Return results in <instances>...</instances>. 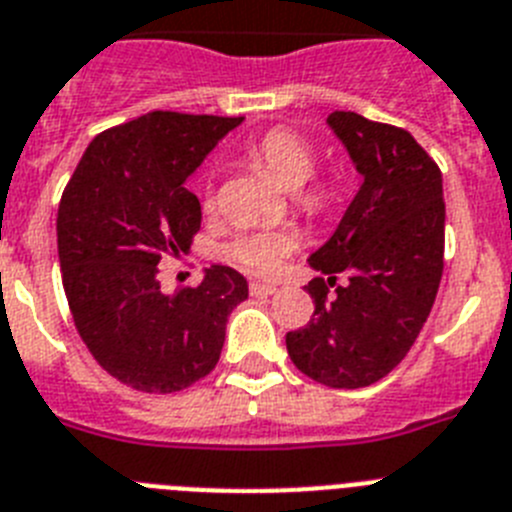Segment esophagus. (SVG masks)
<instances>
[{
	"label": "esophagus",
	"instance_id": "esophagus-1",
	"mask_svg": "<svg viewBox=\"0 0 512 512\" xmlns=\"http://www.w3.org/2000/svg\"><path fill=\"white\" fill-rule=\"evenodd\" d=\"M275 291H278V286H273V283H262V281L250 283L252 296H270V293H275Z\"/></svg>",
	"mask_w": 512,
	"mask_h": 512
}]
</instances>
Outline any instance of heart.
Returning a JSON list of instances; mask_svg holds the SVG:
<instances>
[{
    "mask_svg": "<svg viewBox=\"0 0 512 512\" xmlns=\"http://www.w3.org/2000/svg\"><path fill=\"white\" fill-rule=\"evenodd\" d=\"M252 154L288 190H296L309 180L317 162L309 141L293 128H270L268 133H262L252 144ZM335 195V182L314 180L299 190V201L306 211L322 213L324 208L332 206ZM206 206H213L211 193L206 195ZM296 247H299V231L291 226L239 231L237 237L224 244V257L255 275H275Z\"/></svg>",
    "mask_w": 512,
    "mask_h": 512,
    "instance_id": "heart-1",
    "label": "heart"
}]
</instances>
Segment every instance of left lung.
I'll return each instance as SVG.
<instances>
[{
	"instance_id": "left-lung-1",
	"label": "left lung",
	"mask_w": 512,
	"mask_h": 512,
	"mask_svg": "<svg viewBox=\"0 0 512 512\" xmlns=\"http://www.w3.org/2000/svg\"><path fill=\"white\" fill-rule=\"evenodd\" d=\"M363 182L335 234L309 257V324L286 335L293 366L332 389L384 379L410 353L443 275L446 203L438 164L412 133L358 113L327 118ZM349 283L326 299L336 275Z\"/></svg>"
}]
</instances>
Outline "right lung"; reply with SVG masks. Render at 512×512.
<instances>
[{
    "mask_svg": "<svg viewBox=\"0 0 512 512\" xmlns=\"http://www.w3.org/2000/svg\"><path fill=\"white\" fill-rule=\"evenodd\" d=\"M244 118L151 110L92 139L59 203L61 281L79 337L105 371L146 394H172L219 363L244 275L211 265L167 296L159 260L188 252L201 203L185 188Z\"/></svg>",
    "mask_w": 512,
    "mask_h": 512,
    "instance_id": "add662e5",
    "label": "right lung"
}]
</instances>
